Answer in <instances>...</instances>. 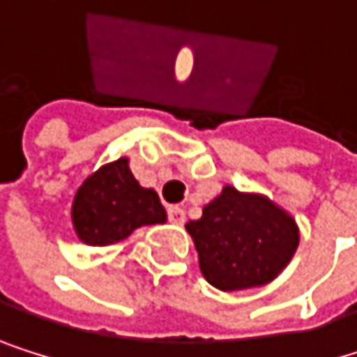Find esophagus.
I'll use <instances>...</instances> for the list:
<instances>
[{
	"mask_svg": "<svg viewBox=\"0 0 357 357\" xmlns=\"http://www.w3.org/2000/svg\"><path fill=\"white\" fill-rule=\"evenodd\" d=\"M167 216H169V220L175 222V225H182V222L186 220V212L180 208V205H169Z\"/></svg>",
	"mask_w": 357,
	"mask_h": 357,
	"instance_id": "34e87169",
	"label": "esophagus"
}]
</instances>
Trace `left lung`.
Segmentation results:
<instances>
[{
  "mask_svg": "<svg viewBox=\"0 0 357 357\" xmlns=\"http://www.w3.org/2000/svg\"><path fill=\"white\" fill-rule=\"evenodd\" d=\"M201 272L220 291H238L274 280L294 257L300 236L289 214L259 195L233 186L186 222Z\"/></svg>",
  "mask_w": 357,
  "mask_h": 357,
  "instance_id": "obj_1",
  "label": "left lung"
}]
</instances>
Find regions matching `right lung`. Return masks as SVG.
<instances>
[{
	"label": "right lung",
	"instance_id": "add662e5",
	"mask_svg": "<svg viewBox=\"0 0 357 357\" xmlns=\"http://www.w3.org/2000/svg\"><path fill=\"white\" fill-rule=\"evenodd\" d=\"M167 212L152 188H143L119 158L89 175L77 190L73 222L89 246H109L126 240L143 225L165 222Z\"/></svg>",
	"mask_w": 357,
	"mask_h": 357
}]
</instances>
